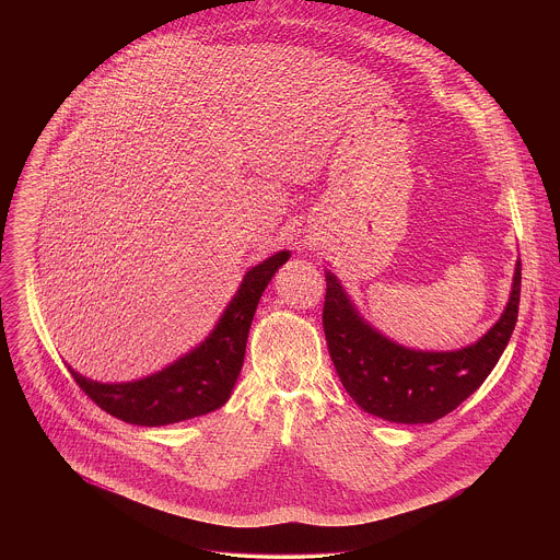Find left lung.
Masks as SVG:
<instances>
[{
  "label": "left lung",
  "instance_id": "8db88e82",
  "mask_svg": "<svg viewBox=\"0 0 560 560\" xmlns=\"http://www.w3.org/2000/svg\"><path fill=\"white\" fill-rule=\"evenodd\" d=\"M323 331L336 373L364 411L390 422H433L451 413L487 380L502 355L520 311L522 262L515 265L511 300L479 342L459 351H411L358 317L340 282L325 273Z\"/></svg>",
  "mask_w": 560,
  "mask_h": 560
}]
</instances>
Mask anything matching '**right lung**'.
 <instances>
[{
    "mask_svg": "<svg viewBox=\"0 0 560 560\" xmlns=\"http://www.w3.org/2000/svg\"><path fill=\"white\" fill-rule=\"evenodd\" d=\"M289 256L278 252L252 267L213 334L172 366L129 384L90 382L71 369L73 380L103 411L140 427L172 424L222 407L240 377L258 300Z\"/></svg>",
    "mask_w": 560,
    "mask_h": 560,
    "instance_id": "1",
    "label": "right lung"
}]
</instances>
